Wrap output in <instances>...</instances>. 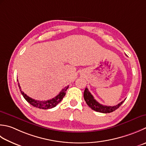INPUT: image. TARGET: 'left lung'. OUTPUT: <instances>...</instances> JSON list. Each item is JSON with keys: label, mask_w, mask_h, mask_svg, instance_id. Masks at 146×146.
Masks as SVG:
<instances>
[{"label": "left lung", "mask_w": 146, "mask_h": 146, "mask_svg": "<svg viewBox=\"0 0 146 146\" xmlns=\"http://www.w3.org/2000/svg\"><path fill=\"white\" fill-rule=\"evenodd\" d=\"M84 99L87 105L89 106L91 109L97 111V112L102 113H110L113 112V111H115L123 103L124 101H121L120 103L117 104L114 106H104L96 101V100L94 98L93 96L91 94V93L88 91L87 88H85L84 93Z\"/></svg>", "instance_id": "8db88e82"}]
</instances>
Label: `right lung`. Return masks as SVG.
Listing matches in <instances>:
<instances>
[{
    "label": "right lung",
    "mask_w": 146,
    "mask_h": 146,
    "mask_svg": "<svg viewBox=\"0 0 146 146\" xmlns=\"http://www.w3.org/2000/svg\"><path fill=\"white\" fill-rule=\"evenodd\" d=\"M18 87H19V90L21 91V93L23 96V98L25 99L28 103H30L31 105H32L33 106L40 108V109L43 110H47L50 109V108H53L55 106H56L60 102L62 101V99H63L64 96L66 95V92L67 89L69 87V86L65 87L64 88H62V90L59 92L58 96H56L54 98H52V99L47 100V101H38V100H35L33 99H31L30 97H28L27 94H25L23 91L21 90V87H20L19 84H18Z\"/></svg>",
    "instance_id": "1"
}]
</instances>
